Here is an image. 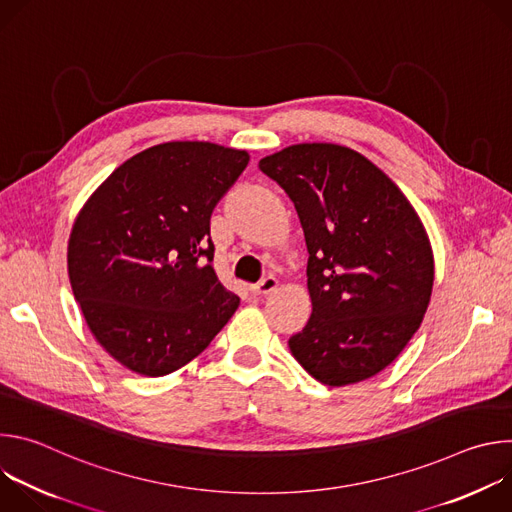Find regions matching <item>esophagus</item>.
I'll use <instances>...</instances> for the list:
<instances>
[{
  "mask_svg": "<svg viewBox=\"0 0 512 512\" xmlns=\"http://www.w3.org/2000/svg\"><path fill=\"white\" fill-rule=\"evenodd\" d=\"M277 289V279L275 277H263L257 285H251L249 287V291L253 296H269L271 291H275Z\"/></svg>",
  "mask_w": 512,
  "mask_h": 512,
  "instance_id": "obj_1",
  "label": "esophagus"
}]
</instances>
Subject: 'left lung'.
<instances>
[{
    "mask_svg": "<svg viewBox=\"0 0 512 512\" xmlns=\"http://www.w3.org/2000/svg\"><path fill=\"white\" fill-rule=\"evenodd\" d=\"M259 170L296 212L308 247L312 316L289 338L302 367L330 387L371 379L421 326L433 287V253L415 208L358 152L300 143Z\"/></svg>",
    "mask_w": 512,
    "mask_h": 512,
    "instance_id": "8db88e82",
    "label": "left lung"
}]
</instances>
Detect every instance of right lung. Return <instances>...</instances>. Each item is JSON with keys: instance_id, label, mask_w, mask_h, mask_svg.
Instances as JSON below:
<instances>
[{"instance_id": "obj_1", "label": "right lung", "mask_w": 512, "mask_h": 512, "mask_svg": "<svg viewBox=\"0 0 512 512\" xmlns=\"http://www.w3.org/2000/svg\"><path fill=\"white\" fill-rule=\"evenodd\" d=\"M249 164L243 150L168 141L121 164L68 241L72 294L123 367L164 377L196 358L239 308L212 269L210 214Z\"/></svg>"}]
</instances>
